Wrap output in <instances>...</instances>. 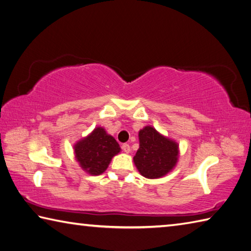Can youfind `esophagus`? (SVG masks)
Returning <instances> with one entry per match:
<instances>
[{
  "instance_id": "1",
  "label": "esophagus",
  "mask_w": 251,
  "mask_h": 251,
  "mask_svg": "<svg viewBox=\"0 0 251 251\" xmlns=\"http://www.w3.org/2000/svg\"><path fill=\"white\" fill-rule=\"evenodd\" d=\"M122 149H123V151H124L125 153H129L130 152V146L128 145V143H124V145H122Z\"/></svg>"
}]
</instances>
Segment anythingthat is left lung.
<instances>
[{
	"mask_svg": "<svg viewBox=\"0 0 251 251\" xmlns=\"http://www.w3.org/2000/svg\"><path fill=\"white\" fill-rule=\"evenodd\" d=\"M139 143L134 163L143 177L161 178L173 170L177 164L178 143L164 137L152 126H146L139 131Z\"/></svg>",
	"mask_w": 251,
	"mask_h": 251,
	"instance_id": "left-lung-1",
	"label": "left lung"
}]
</instances>
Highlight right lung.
<instances>
[{"label": "right lung", "instance_id": "add662e5", "mask_svg": "<svg viewBox=\"0 0 251 251\" xmlns=\"http://www.w3.org/2000/svg\"><path fill=\"white\" fill-rule=\"evenodd\" d=\"M121 151L113 137L106 134L102 127H97L87 137L75 143V158L85 172L98 176L108 168L112 157Z\"/></svg>", "mask_w": 251, "mask_h": 251}]
</instances>
